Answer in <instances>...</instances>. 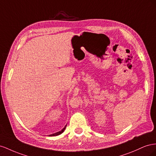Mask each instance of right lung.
I'll use <instances>...</instances> for the list:
<instances>
[{
    "mask_svg": "<svg viewBox=\"0 0 156 156\" xmlns=\"http://www.w3.org/2000/svg\"><path fill=\"white\" fill-rule=\"evenodd\" d=\"M66 125L65 126V127L63 129H62L61 131H59V132H57V133H53V134H51V135H50L49 136H57V135H60V134H61L63 132H64V131H65V128H66Z\"/></svg>",
    "mask_w": 156,
    "mask_h": 156,
    "instance_id": "1",
    "label": "right lung"
}]
</instances>
